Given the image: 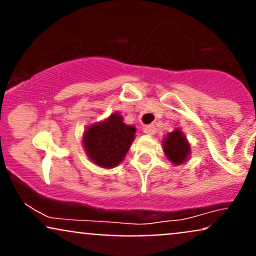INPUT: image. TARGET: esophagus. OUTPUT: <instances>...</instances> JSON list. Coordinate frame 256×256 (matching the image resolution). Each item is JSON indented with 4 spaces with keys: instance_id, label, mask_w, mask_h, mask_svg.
I'll use <instances>...</instances> for the list:
<instances>
[{
    "instance_id": "obj_1",
    "label": "esophagus",
    "mask_w": 256,
    "mask_h": 256,
    "mask_svg": "<svg viewBox=\"0 0 256 256\" xmlns=\"http://www.w3.org/2000/svg\"><path fill=\"white\" fill-rule=\"evenodd\" d=\"M144 134H154L155 132H156V128H155V125H146V126H144Z\"/></svg>"
}]
</instances>
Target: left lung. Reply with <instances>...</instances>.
<instances>
[{
	"mask_svg": "<svg viewBox=\"0 0 256 256\" xmlns=\"http://www.w3.org/2000/svg\"><path fill=\"white\" fill-rule=\"evenodd\" d=\"M164 152L173 164H183L190 152V146L180 130L170 132L164 140Z\"/></svg>",
	"mask_w": 256,
	"mask_h": 256,
	"instance_id": "8db88e82",
	"label": "left lung"
}]
</instances>
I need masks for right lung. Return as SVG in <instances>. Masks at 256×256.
Returning a JSON list of instances; mask_svg holds the SVG:
<instances>
[{"label":"right lung","instance_id":"1","mask_svg":"<svg viewBox=\"0 0 256 256\" xmlns=\"http://www.w3.org/2000/svg\"><path fill=\"white\" fill-rule=\"evenodd\" d=\"M136 128L124 124L118 113L85 131L84 148L91 160L104 168L122 162L130 149Z\"/></svg>","mask_w":256,"mask_h":256}]
</instances>
